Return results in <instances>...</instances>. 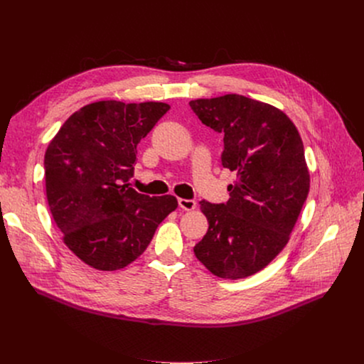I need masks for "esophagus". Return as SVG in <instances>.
I'll use <instances>...</instances> for the list:
<instances>
[{
    "mask_svg": "<svg viewBox=\"0 0 364 364\" xmlns=\"http://www.w3.org/2000/svg\"><path fill=\"white\" fill-rule=\"evenodd\" d=\"M178 205L183 210H194L196 209V201L187 200V198H178Z\"/></svg>",
    "mask_w": 364,
    "mask_h": 364,
    "instance_id": "esophagus-1",
    "label": "esophagus"
}]
</instances>
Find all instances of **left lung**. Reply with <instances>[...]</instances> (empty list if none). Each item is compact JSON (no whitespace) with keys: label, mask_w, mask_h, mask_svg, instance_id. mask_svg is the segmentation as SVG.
<instances>
[{"label":"left lung","mask_w":364,"mask_h":364,"mask_svg":"<svg viewBox=\"0 0 364 364\" xmlns=\"http://www.w3.org/2000/svg\"><path fill=\"white\" fill-rule=\"evenodd\" d=\"M198 119L223 134L222 164L236 171L226 204L201 201L209 230L194 255L213 275L242 279L282 252L309 191L304 144L278 108L242 95L190 100Z\"/></svg>","instance_id":"1"}]
</instances>
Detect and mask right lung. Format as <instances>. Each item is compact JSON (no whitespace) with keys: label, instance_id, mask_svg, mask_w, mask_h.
I'll return each mask as SVG.
<instances>
[{"label":"right lung","instance_id":"1","mask_svg":"<svg viewBox=\"0 0 364 364\" xmlns=\"http://www.w3.org/2000/svg\"><path fill=\"white\" fill-rule=\"evenodd\" d=\"M170 105L99 100L70 115L44 155L46 196L65 245L99 271L128 267L159 225L177 209L174 196L129 187L136 145Z\"/></svg>","mask_w":364,"mask_h":364}]
</instances>
